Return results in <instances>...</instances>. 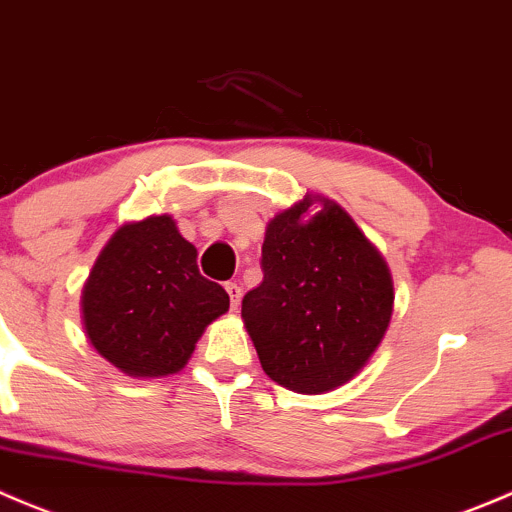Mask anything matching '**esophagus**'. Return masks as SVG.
I'll return each mask as SVG.
<instances>
[{"label": "esophagus", "instance_id": "obj_1", "mask_svg": "<svg viewBox=\"0 0 512 512\" xmlns=\"http://www.w3.org/2000/svg\"><path fill=\"white\" fill-rule=\"evenodd\" d=\"M226 293H229V300H231V310H239V303H241V286L239 283H226Z\"/></svg>", "mask_w": 512, "mask_h": 512}]
</instances>
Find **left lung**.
Listing matches in <instances>:
<instances>
[{
	"label": "left lung",
	"instance_id": "1",
	"mask_svg": "<svg viewBox=\"0 0 512 512\" xmlns=\"http://www.w3.org/2000/svg\"><path fill=\"white\" fill-rule=\"evenodd\" d=\"M261 266L241 318L263 372L298 394L333 392L360 374L392 320L394 283L355 219L305 192L266 224Z\"/></svg>",
	"mask_w": 512,
	"mask_h": 512
}]
</instances>
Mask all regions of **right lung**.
Segmentation results:
<instances>
[{"label":"right lung","instance_id":"obj_1","mask_svg":"<svg viewBox=\"0 0 512 512\" xmlns=\"http://www.w3.org/2000/svg\"><path fill=\"white\" fill-rule=\"evenodd\" d=\"M229 295L197 268V249L170 214L115 229L83 283L88 342L128 377L177 374Z\"/></svg>","mask_w":512,"mask_h":512}]
</instances>
